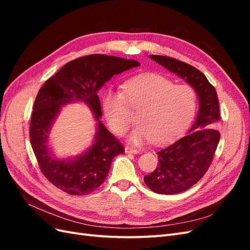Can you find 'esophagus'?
Masks as SVG:
<instances>
[{"label":"esophagus","mask_w":250,"mask_h":250,"mask_svg":"<svg viewBox=\"0 0 250 250\" xmlns=\"http://www.w3.org/2000/svg\"><path fill=\"white\" fill-rule=\"evenodd\" d=\"M125 152L126 153H140V150L139 149H135V148H132V147H129V146H126L125 147Z\"/></svg>","instance_id":"esophagus-1"}]
</instances>
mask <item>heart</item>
<instances>
[{
  "label": "heart",
  "mask_w": 250,
  "mask_h": 250,
  "mask_svg": "<svg viewBox=\"0 0 250 250\" xmlns=\"http://www.w3.org/2000/svg\"><path fill=\"white\" fill-rule=\"evenodd\" d=\"M123 90H105L102 108L117 134H124L132 125L130 109H140V124L130 135L134 144L153 141L164 145L171 142L191 123L197 107V94L193 87L175 84L158 74H142L127 80Z\"/></svg>",
  "instance_id": "heart-1"
}]
</instances>
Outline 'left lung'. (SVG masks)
<instances>
[{"label":"left lung","mask_w":250,"mask_h":250,"mask_svg":"<svg viewBox=\"0 0 250 250\" xmlns=\"http://www.w3.org/2000/svg\"><path fill=\"white\" fill-rule=\"evenodd\" d=\"M150 58L185 79L199 98L197 119L191 130L172 145L158 151V166L144 177L150 190L172 195L197 184L213 162L220 140V132L217 129L220 123L219 101L215 87L193 65L167 56L150 55Z\"/></svg>","instance_id":"8db88e82"}]
</instances>
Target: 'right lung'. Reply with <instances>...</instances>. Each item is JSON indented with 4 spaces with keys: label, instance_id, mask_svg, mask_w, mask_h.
<instances>
[{
    "label": "right lung",
    "instance_id": "right-lung-1",
    "mask_svg": "<svg viewBox=\"0 0 250 250\" xmlns=\"http://www.w3.org/2000/svg\"><path fill=\"white\" fill-rule=\"evenodd\" d=\"M137 60L103 54L82 56L63 65L39 90L30 121V142L41 171L52 185L70 195H87L106 178L112 158L124 147L100 121L101 104L97 92L113 75L139 66ZM86 103L97 121L94 145L73 160L59 161L47 148L50 126L63 104Z\"/></svg>",
    "mask_w": 250,
    "mask_h": 250
}]
</instances>
